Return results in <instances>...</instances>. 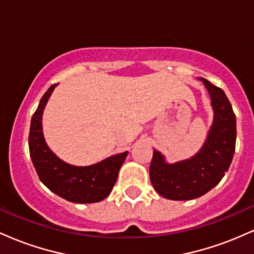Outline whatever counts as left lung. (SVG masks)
Wrapping results in <instances>:
<instances>
[{
    "mask_svg": "<svg viewBox=\"0 0 254 254\" xmlns=\"http://www.w3.org/2000/svg\"><path fill=\"white\" fill-rule=\"evenodd\" d=\"M211 98L214 123L199 153L191 159L168 165L154 150L149 176L154 189L167 199H194L221 182L232 164L237 141V119L228 98L221 88L200 78Z\"/></svg>",
    "mask_w": 254,
    "mask_h": 254,
    "instance_id": "1",
    "label": "left lung"
}]
</instances>
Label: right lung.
Returning a JSON list of instances; mask_svg holds the SVG:
<instances>
[{"label":"right lung","instance_id":"1","mask_svg":"<svg viewBox=\"0 0 254 254\" xmlns=\"http://www.w3.org/2000/svg\"><path fill=\"white\" fill-rule=\"evenodd\" d=\"M56 86L52 84L43 95L32 116L28 136L32 162L40 182L60 197L72 203L100 202L112 191L127 151L86 167L68 165L58 159L46 145L42 131L43 111Z\"/></svg>","mask_w":254,"mask_h":254}]
</instances>
